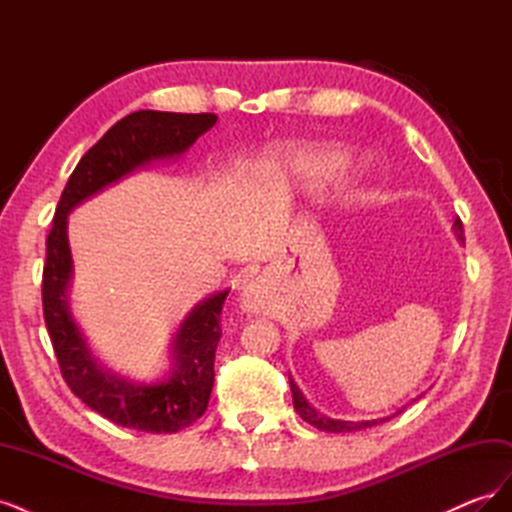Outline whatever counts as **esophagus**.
<instances>
[{
  "label": "esophagus",
  "instance_id": "obj_1",
  "mask_svg": "<svg viewBox=\"0 0 512 512\" xmlns=\"http://www.w3.org/2000/svg\"><path fill=\"white\" fill-rule=\"evenodd\" d=\"M271 307V294L267 284L260 280V277H254V280L247 282L241 290V309L247 314H265Z\"/></svg>",
  "mask_w": 512,
  "mask_h": 512
}]
</instances>
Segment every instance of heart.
<instances>
[{
	"label": "heart",
	"mask_w": 512,
	"mask_h": 512,
	"mask_svg": "<svg viewBox=\"0 0 512 512\" xmlns=\"http://www.w3.org/2000/svg\"><path fill=\"white\" fill-rule=\"evenodd\" d=\"M348 153L335 145H305L290 149L277 168V177L282 181H292L307 190H320L335 183L346 173Z\"/></svg>",
	"instance_id": "obj_1"
}]
</instances>
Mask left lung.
Segmentation results:
<instances>
[{"mask_svg":"<svg viewBox=\"0 0 512 512\" xmlns=\"http://www.w3.org/2000/svg\"><path fill=\"white\" fill-rule=\"evenodd\" d=\"M453 228H455L457 241L463 243V228H461V220H459V218L455 220ZM290 391H292L294 410H297V414L303 418V421L309 423V425H314V427L320 429V431H329V433H346V431H359V429H365V427H374V425H378V423L389 421L391 416L397 414V412H395V414H391V416L374 418V421H342V418H329V416L320 414L316 408H312V404H309V401L305 399V395L301 393L297 382H294L292 378H290ZM399 412H401V410H399Z\"/></svg>","mask_w":512,"mask_h":512,"instance_id":"left-lung-1","label":"left lung"}]
</instances>
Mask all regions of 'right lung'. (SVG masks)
<instances>
[{
  "mask_svg": "<svg viewBox=\"0 0 512 512\" xmlns=\"http://www.w3.org/2000/svg\"><path fill=\"white\" fill-rule=\"evenodd\" d=\"M218 121L213 113L136 111L117 121L76 164L55 209L46 237L42 273L44 322L51 335L61 376L83 404L108 421L149 433H175L190 427L207 410L213 389L215 348L222 337L220 314L228 290L196 303L168 348V369L153 382H136L106 369L70 307L74 262L68 241V215L108 185L119 183L153 162L177 160L198 136Z\"/></svg>",
  "mask_w": 512,
  "mask_h": 512,
  "instance_id": "right-lung-1",
  "label": "right lung"
}]
</instances>
